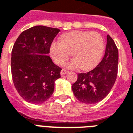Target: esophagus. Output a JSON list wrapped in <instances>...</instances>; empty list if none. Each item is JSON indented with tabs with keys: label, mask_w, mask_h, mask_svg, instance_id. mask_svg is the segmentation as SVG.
<instances>
[{
	"label": "esophagus",
	"mask_w": 133,
	"mask_h": 133,
	"mask_svg": "<svg viewBox=\"0 0 133 133\" xmlns=\"http://www.w3.org/2000/svg\"><path fill=\"white\" fill-rule=\"evenodd\" d=\"M68 73H69V71H66V70H64V69H62L61 71V72H60V74H61V76H64V75H65V74H67Z\"/></svg>",
	"instance_id": "esophagus-1"
}]
</instances>
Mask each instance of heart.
<instances>
[{"instance_id": "obj_1", "label": "heart", "mask_w": 133, "mask_h": 133, "mask_svg": "<svg viewBox=\"0 0 133 133\" xmlns=\"http://www.w3.org/2000/svg\"><path fill=\"white\" fill-rule=\"evenodd\" d=\"M104 50V40L96 32L73 31L62 36L61 42L50 44V54L57 64H62L69 57V67L74 69L81 66L88 71L97 65Z\"/></svg>"}]
</instances>
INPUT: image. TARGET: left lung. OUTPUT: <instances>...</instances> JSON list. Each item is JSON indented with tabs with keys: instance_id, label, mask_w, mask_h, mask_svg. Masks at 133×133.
Returning <instances> with one entry per match:
<instances>
[{
	"instance_id": "8db88e82",
	"label": "left lung",
	"mask_w": 133,
	"mask_h": 133,
	"mask_svg": "<svg viewBox=\"0 0 133 133\" xmlns=\"http://www.w3.org/2000/svg\"><path fill=\"white\" fill-rule=\"evenodd\" d=\"M119 52L114 40L107 35L105 55L96 67L87 73L78 74L72 91L79 101L94 104L105 98L112 88L117 76Z\"/></svg>"
}]
</instances>
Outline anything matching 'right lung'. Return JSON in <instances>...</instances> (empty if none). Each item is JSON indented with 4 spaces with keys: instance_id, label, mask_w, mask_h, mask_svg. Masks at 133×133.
<instances>
[{
    "instance_id": "right-lung-1",
    "label": "right lung",
    "mask_w": 133,
    "mask_h": 133,
    "mask_svg": "<svg viewBox=\"0 0 133 133\" xmlns=\"http://www.w3.org/2000/svg\"><path fill=\"white\" fill-rule=\"evenodd\" d=\"M57 28L37 25L21 33L14 43L11 71L14 87L25 101L44 103L52 96L62 69L48 54ZM38 55H37L36 54Z\"/></svg>"
}]
</instances>
